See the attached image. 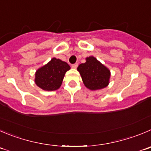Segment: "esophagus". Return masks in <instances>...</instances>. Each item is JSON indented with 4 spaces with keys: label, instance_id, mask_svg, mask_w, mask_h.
<instances>
[{
    "label": "esophagus",
    "instance_id": "esophagus-1",
    "mask_svg": "<svg viewBox=\"0 0 151 151\" xmlns=\"http://www.w3.org/2000/svg\"><path fill=\"white\" fill-rule=\"evenodd\" d=\"M77 67H78V64H73V65H72V67H73V68H74V69L77 68Z\"/></svg>",
    "mask_w": 151,
    "mask_h": 151
}]
</instances>
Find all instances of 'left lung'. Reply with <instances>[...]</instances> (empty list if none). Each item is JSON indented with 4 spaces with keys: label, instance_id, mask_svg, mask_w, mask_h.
<instances>
[{
    "label": "left lung",
    "instance_id": "1",
    "mask_svg": "<svg viewBox=\"0 0 151 151\" xmlns=\"http://www.w3.org/2000/svg\"><path fill=\"white\" fill-rule=\"evenodd\" d=\"M87 89L97 90L105 88L110 83V70L93 56L86 58V62L77 68Z\"/></svg>",
    "mask_w": 151,
    "mask_h": 151
}]
</instances>
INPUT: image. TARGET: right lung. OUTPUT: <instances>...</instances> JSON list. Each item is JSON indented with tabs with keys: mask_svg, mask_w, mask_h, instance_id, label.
<instances>
[{
	"mask_svg": "<svg viewBox=\"0 0 151 151\" xmlns=\"http://www.w3.org/2000/svg\"><path fill=\"white\" fill-rule=\"evenodd\" d=\"M70 69V65L67 62L52 58L47 64L36 70L35 84L46 91L58 90L62 84L65 73Z\"/></svg>",
	"mask_w": 151,
	"mask_h": 151,
	"instance_id": "add662e5",
	"label": "right lung"
}]
</instances>
